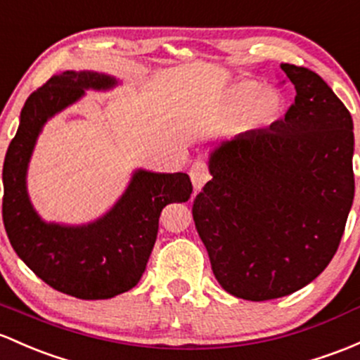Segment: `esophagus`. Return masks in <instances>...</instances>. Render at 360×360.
Here are the masks:
<instances>
[{"label": "esophagus", "mask_w": 360, "mask_h": 360, "mask_svg": "<svg viewBox=\"0 0 360 360\" xmlns=\"http://www.w3.org/2000/svg\"><path fill=\"white\" fill-rule=\"evenodd\" d=\"M188 175H191L192 185H194L195 192H199L200 188L204 187V184L210 180V172H207V166L206 163H202V161H195V163L192 165Z\"/></svg>", "instance_id": "esophagus-1"}]
</instances>
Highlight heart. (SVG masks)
<instances>
[{
    "instance_id": "b5f03b06",
    "label": "heart",
    "mask_w": 360,
    "mask_h": 360,
    "mask_svg": "<svg viewBox=\"0 0 360 360\" xmlns=\"http://www.w3.org/2000/svg\"><path fill=\"white\" fill-rule=\"evenodd\" d=\"M283 99L271 87L257 89L254 82H237L223 94V110L235 117L240 115L245 129H261L280 117Z\"/></svg>"
}]
</instances>
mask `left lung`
Masks as SVG:
<instances>
[{
    "label": "left lung",
    "mask_w": 360,
    "mask_h": 360,
    "mask_svg": "<svg viewBox=\"0 0 360 360\" xmlns=\"http://www.w3.org/2000/svg\"><path fill=\"white\" fill-rule=\"evenodd\" d=\"M295 103L269 129L221 141L192 216L216 280L271 300L311 283L333 259L354 202V122L309 68L281 63Z\"/></svg>",
    "instance_id": "left-lung-1"
}]
</instances>
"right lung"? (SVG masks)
<instances>
[{"mask_svg": "<svg viewBox=\"0 0 360 360\" xmlns=\"http://www.w3.org/2000/svg\"><path fill=\"white\" fill-rule=\"evenodd\" d=\"M118 80L92 70H67L34 91L3 165V223L17 256L44 283L84 300L129 292L146 271L166 204L191 199L187 173L135 169L125 192L103 216L84 225L44 221L27 191V172L39 134L55 115Z\"/></svg>", "mask_w": 360, "mask_h": 360, "instance_id": "right-lung-1", "label": "right lung"}]
</instances>
